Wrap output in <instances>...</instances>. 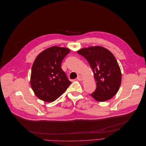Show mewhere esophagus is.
<instances>
[{
  "label": "esophagus",
  "instance_id": "esophagus-1",
  "mask_svg": "<svg viewBox=\"0 0 146 146\" xmlns=\"http://www.w3.org/2000/svg\"><path fill=\"white\" fill-rule=\"evenodd\" d=\"M77 79H78V80L81 81V80H83V76H82V75H78V77H77Z\"/></svg>",
  "mask_w": 146,
  "mask_h": 146
}]
</instances>
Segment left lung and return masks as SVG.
<instances>
[{
    "label": "left lung",
    "mask_w": 146,
    "mask_h": 146,
    "mask_svg": "<svg viewBox=\"0 0 146 146\" xmlns=\"http://www.w3.org/2000/svg\"><path fill=\"white\" fill-rule=\"evenodd\" d=\"M78 53L89 62L94 73L97 88L91 94L96 101L104 102L117 93L121 83V72L114 55L100 46L82 48Z\"/></svg>",
    "instance_id": "left-lung-1"
}]
</instances>
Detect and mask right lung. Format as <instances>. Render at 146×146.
Wrapping results in <instances>:
<instances>
[{
	"label": "right lung",
	"instance_id": "1",
	"mask_svg": "<svg viewBox=\"0 0 146 146\" xmlns=\"http://www.w3.org/2000/svg\"><path fill=\"white\" fill-rule=\"evenodd\" d=\"M70 52L67 48L54 46L44 50L36 58L32 68L31 84L39 99L53 102L71 84L61 67L63 59Z\"/></svg>",
	"mask_w": 146,
	"mask_h": 146
}]
</instances>
